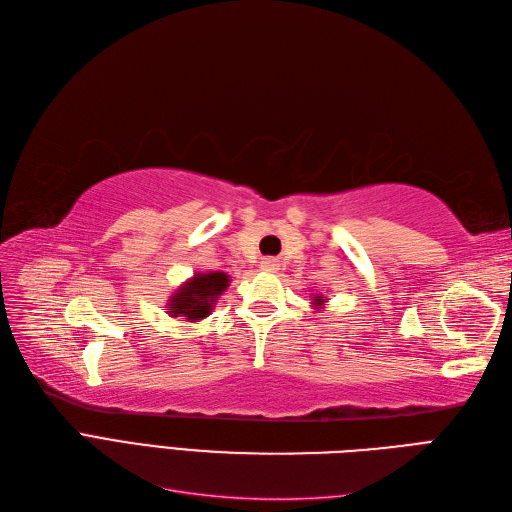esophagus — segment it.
<instances>
[{
    "instance_id": "obj_1",
    "label": "esophagus",
    "mask_w": 512,
    "mask_h": 512,
    "mask_svg": "<svg viewBox=\"0 0 512 512\" xmlns=\"http://www.w3.org/2000/svg\"><path fill=\"white\" fill-rule=\"evenodd\" d=\"M261 270L263 272H276L278 270V261L272 259V257H266L261 261Z\"/></svg>"
}]
</instances>
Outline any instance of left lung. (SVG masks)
<instances>
[{
    "label": "left lung",
    "mask_w": 512,
    "mask_h": 512,
    "mask_svg": "<svg viewBox=\"0 0 512 512\" xmlns=\"http://www.w3.org/2000/svg\"><path fill=\"white\" fill-rule=\"evenodd\" d=\"M323 298H321V295H315V302H312V304H315V306H323Z\"/></svg>",
    "instance_id": "1"
}]
</instances>
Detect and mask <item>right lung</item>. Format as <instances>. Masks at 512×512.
<instances>
[{
	"label": "right lung",
	"mask_w": 512,
	"mask_h": 512,
	"mask_svg": "<svg viewBox=\"0 0 512 512\" xmlns=\"http://www.w3.org/2000/svg\"><path fill=\"white\" fill-rule=\"evenodd\" d=\"M229 276L225 272H200L193 274L185 285H180L176 293L168 300V315L170 317H185L195 323L212 312L214 302L227 289Z\"/></svg>",
	"instance_id": "obj_1"
}]
</instances>
